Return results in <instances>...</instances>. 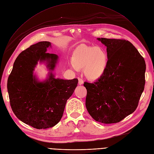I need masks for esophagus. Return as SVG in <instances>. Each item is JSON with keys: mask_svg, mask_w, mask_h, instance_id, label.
Listing matches in <instances>:
<instances>
[{"mask_svg": "<svg viewBox=\"0 0 154 154\" xmlns=\"http://www.w3.org/2000/svg\"><path fill=\"white\" fill-rule=\"evenodd\" d=\"M78 80H79V85H82L84 84V81L82 79L78 78Z\"/></svg>", "mask_w": 154, "mask_h": 154, "instance_id": "34e87169", "label": "esophagus"}]
</instances>
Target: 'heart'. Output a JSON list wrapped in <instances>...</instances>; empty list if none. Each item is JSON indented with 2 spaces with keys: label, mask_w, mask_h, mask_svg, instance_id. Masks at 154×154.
I'll return each mask as SVG.
<instances>
[{
  "label": "heart",
  "mask_w": 154,
  "mask_h": 154,
  "mask_svg": "<svg viewBox=\"0 0 154 154\" xmlns=\"http://www.w3.org/2000/svg\"><path fill=\"white\" fill-rule=\"evenodd\" d=\"M108 63V55L103 48L80 45L73 52L70 66L76 72L80 68L84 67L85 77L88 79L94 80L104 75Z\"/></svg>",
  "instance_id": "1"
}]
</instances>
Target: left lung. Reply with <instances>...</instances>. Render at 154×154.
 <instances>
[{"label":"left lung","instance_id":"8db88e82","mask_svg":"<svg viewBox=\"0 0 154 154\" xmlns=\"http://www.w3.org/2000/svg\"><path fill=\"white\" fill-rule=\"evenodd\" d=\"M107 47L108 66L94 83L84 82L85 106L97 122L114 124L133 113L144 90L145 63L137 48L124 39L97 38Z\"/></svg>","mask_w":154,"mask_h":154}]
</instances>
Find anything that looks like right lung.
Listing matches in <instances>:
<instances>
[{"label": "right lung", "instance_id": "right-lung-1", "mask_svg": "<svg viewBox=\"0 0 154 154\" xmlns=\"http://www.w3.org/2000/svg\"><path fill=\"white\" fill-rule=\"evenodd\" d=\"M49 42H39L22 51L15 59L8 78L7 91L14 114L37 129L51 128L60 120L67 100L74 93L78 79H55L52 71L57 55L47 52ZM46 61L51 72L43 82L33 75L38 62Z\"/></svg>", "mask_w": 154, "mask_h": 154}]
</instances>
